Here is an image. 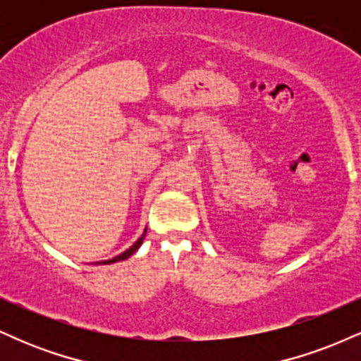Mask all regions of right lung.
<instances>
[{"mask_svg":"<svg viewBox=\"0 0 361 361\" xmlns=\"http://www.w3.org/2000/svg\"><path fill=\"white\" fill-rule=\"evenodd\" d=\"M146 231L147 229H144V234L140 235V238L137 239V241H135L134 244H132L130 247H128L127 251H123L122 255H118V256H115V258H111V259H105V261H97V263L94 264H111V263H117V261H123V259H127V258H130L132 255H134L135 251L139 250L140 247V244H142V241H144V238H146Z\"/></svg>","mask_w":361,"mask_h":361,"instance_id":"right-lung-1","label":"right lung"}]
</instances>
